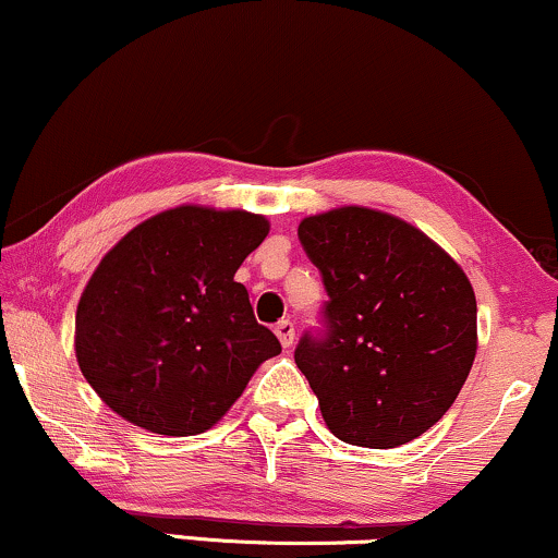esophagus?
<instances>
[{
	"mask_svg": "<svg viewBox=\"0 0 558 558\" xmlns=\"http://www.w3.org/2000/svg\"><path fill=\"white\" fill-rule=\"evenodd\" d=\"M275 335H278V340L283 348H291L293 340H295V327L291 319H280L278 324H275Z\"/></svg>",
	"mask_w": 558,
	"mask_h": 558,
	"instance_id": "obj_1",
	"label": "esophagus"
}]
</instances>
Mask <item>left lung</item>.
Wrapping results in <instances>:
<instances>
[{
  "instance_id": "8db88e82",
  "label": "left lung",
  "mask_w": 558,
  "mask_h": 558,
  "mask_svg": "<svg viewBox=\"0 0 558 558\" xmlns=\"http://www.w3.org/2000/svg\"><path fill=\"white\" fill-rule=\"evenodd\" d=\"M299 239L329 293L327 340L299 365L340 440L397 448L453 404L476 357V295L463 267L404 218L365 206L306 216Z\"/></svg>"
}]
</instances>
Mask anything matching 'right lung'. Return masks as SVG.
<instances>
[{
  "label": "right lung",
  "mask_w": 558,
  "mask_h": 558,
  "mask_svg": "<svg viewBox=\"0 0 558 558\" xmlns=\"http://www.w3.org/2000/svg\"><path fill=\"white\" fill-rule=\"evenodd\" d=\"M270 234L250 210L185 206L133 227L84 286L82 376L112 412L157 435L216 425L280 342L234 275Z\"/></svg>",
  "instance_id": "right-lung-1"
}]
</instances>
